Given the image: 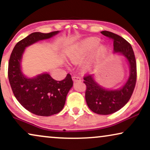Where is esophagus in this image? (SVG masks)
Instances as JSON below:
<instances>
[{
    "mask_svg": "<svg viewBox=\"0 0 150 150\" xmlns=\"http://www.w3.org/2000/svg\"><path fill=\"white\" fill-rule=\"evenodd\" d=\"M72 80L73 81L76 83V82H81V79L79 76H74L72 77Z\"/></svg>",
    "mask_w": 150,
    "mask_h": 150,
    "instance_id": "1",
    "label": "esophagus"
}]
</instances>
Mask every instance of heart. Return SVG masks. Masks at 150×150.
I'll return each instance as SVG.
<instances>
[{"instance_id":"heart-1","label":"heart","mask_w":150,"mask_h":150,"mask_svg":"<svg viewBox=\"0 0 150 150\" xmlns=\"http://www.w3.org/2000/svg\"><path fill=\"white\" fill-rule=\"evenodd\" d=\"M100 43V40L98 38H90L86 39L74 45L67 52V56L71 62L77 63L83 61L96 49L91 59L84 66L86 69H91L100 62L107 53V48L104 45L99 46Z\"/></svg>"}]
</instances>
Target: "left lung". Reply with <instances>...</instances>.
I'll list each match as a JSON object with an SVG mask.
<instances>
[{
    "label": "left lung",
    "mask_w": 150,
    "mask_h": 150,
    "mask_svg": "<svg viewBox=\"0 0 150 150\" xmlns=\"http://www.w3.org/2000/svg\"><path fill=\"white\" fill-rule=\"evenodd\" d=\"M103 35L113 40L114 54H120L126 59L129 65V76L126 83L118 89H106L100 85L94 74L84 77L87 86L85 100L90 110L100 115L115 112L127 104L134 91L137 81V63L131 45L118 35L103 30Z\"/></svg>",
    "instance_id": "left-lung-1"
}]
</instances>
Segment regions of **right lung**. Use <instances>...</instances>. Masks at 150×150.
I'll use <instances>...</instances> for the list:
<instances>
[{"label": "right lung", "mask_w": 150, "mask_h": 150, "mask_svg": "<svg viewBox=\"0 0 150 150\" xmlns=\"http://www.w3.org/2000/svg\"><path fill=\"white\" fill-rule=\"evenodd\" d=\"M59 32L33 33L16 44L9 59L8 78L14 96L24 108L37 115L48 117L62 110L73 81L69 74L61 81L53 79L47 72L27 77L22 71V57L26 47Z\"/></svg>", "instance_id": "obj_1"}]
</instances>
